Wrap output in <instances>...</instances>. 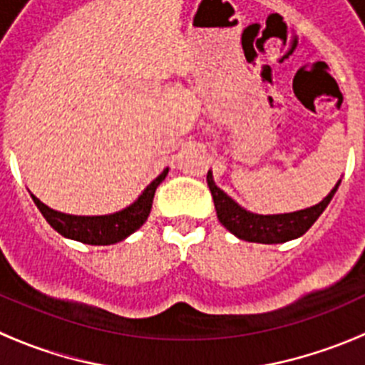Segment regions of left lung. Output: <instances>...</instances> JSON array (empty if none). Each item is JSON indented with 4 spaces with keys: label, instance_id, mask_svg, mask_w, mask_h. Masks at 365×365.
Here are the masks:
<instances>
[{
    "label": "left lung",
    "instance_id": "left-lung-1",
    "mask_svg": "<svg viewBox=\"0 0 365 365\" xmlns=\"http://www.w3.org/2000/svg\"><path fill=\"white\" fill-rule=\"evenodd\" d=\"M206 182L214 197L215 212H217V219L227 230L237 235L240 240L250 241V243H265V245H278L285 243L303 235L309 228L314 225V221L322 215V212L327 208L333 195L336 193L340 180L336 182L327 197L320 201L318 205L309 206L298 212H289V214H254V212L245 210L243 206H240L232 197H228L227 193L217 188L214 182L212 172L206 175Z\"/></svg>",
    "mask_w": 365,
    "mask_h": 365
}]
</instances>
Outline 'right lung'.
Instances as JSON below:
<instances>
[{"label": "right lung", "instance_id": "add662e5", "mask_svg": "<svg viewBox=\"0 0 365 365\" xmlns=\"http://www.w3.org/2000/svg\"><path fill=\"white\" fill-rule=\"evenodd\" d=\"M166 175L168 168L157 179L151 180L146 190L130 206H125L124 210L108 215L63 214V212L53 210L47 205H43L32 193L31 197L34 205L38 206V210L41 212V215L47 219V222L63 237H69V240L80 241V243L86 245H113L125 240L128 235L133 234L135 230H138L146 222L148 215L151 212V205H153L155 190L166 179Z\"/></svg>", "mask_w": 365, "mask_h": 365}]
</instances>
